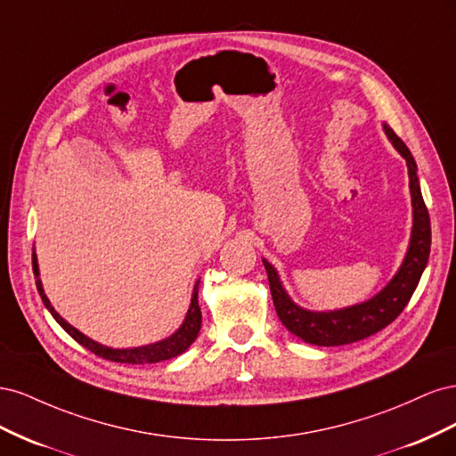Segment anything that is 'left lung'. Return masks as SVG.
Here are the masks:
<instances>
[{"label": "left lung", "mask_w": 456, "mask_h": 456, "mask_svg": "<svg viewBox=\"0 0 456 456\" xmlns=\"http://www.w3.org/2000/svg\"><path fill=\"white\" fill-rule=\"evenodd\" d=\"M384 131L388 134L392 144L397 148L399 154L407 161L409 188L412 198L411 245L403 265L394 275V280L377 297H372L370 300L363 302V305H355L335 312H310L297 306L287 297L273 266L268 260H262L268 273L273 306L281 323L293 335L308 344H315V346H342V344H352L375 335L386 325H390L403 312L412 293H415L420 275L428 265V256H430V215H428L426 203L422 200L415 158L411 156L405 142L388 126H384Z\"/></svg>", "instance_id": "1"}]
</instances>
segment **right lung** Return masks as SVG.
Masks as SVG:
<instances>
[{
    "mask_svg": "<svg viewBox=\"0 0 456 456\" xmlns=\"http://www.w3.org/2000/svg\"><path fill=\"white\" fill-rule=\"evenodd\" d=\"M32 268H34V275H36V287H37V293L44 300L45 308L51 312V315L57 320V323L66 330L68 335H70L76 342H79L81 346L87 348L89 352H93L94 355L102 357V360L108 362H116V363H133V365H144V363H158V362H165V360H171V357L181 355L183 352L188 350V346L191 342L198 338V333L201 329V310H200V302H198V285L194 287V295H191V305L190 310L186 314V320L181 325V329L176 330L175 335H171L169 338H165L161 342L156 344H148V346H141V348H126V350H116V348H108L102 346V344L94 342L91 338H87L86 335H81L77 329H74L72 325H68L62 317L54 312V308L51 306L49 298L44 293V285L39 281V270H37V258L36 255H32Z\"/></svg>",
    "mask_w": 456,
    "mask_h": 456,
    "instance_id": "add662e5",
    "label": "right lung"
}]
</instances>
